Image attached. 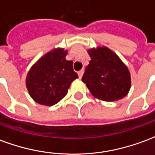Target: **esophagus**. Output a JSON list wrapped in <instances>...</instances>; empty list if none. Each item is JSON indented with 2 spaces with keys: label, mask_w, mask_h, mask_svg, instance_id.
Wrapping results in <instances>:
<instances>
[{
  "label": "esophagus",
  "mask_w": 155,
  "mask_h": 155,
  "mask_svg": "<svg viewBox=\"0 0 155 155\" xmlns=\"http://www.w3.org/2000/svg\"><path fill=\"white\" fill-rule=\"evenodd\" d=\"M83 74H84V70H80L79 72H78V75H79V78H80V79H81V77H82Z\"/></svg>",
  "instance_id": "obj_1"
}]
</instances>
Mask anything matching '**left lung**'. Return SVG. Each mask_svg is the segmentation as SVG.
<instances>
[{"label": "left lung", "mask_w": 155, "mask_h": 155, "mask_svg": "<svg viewBox=\"0 0 155 155\" xmlns=\"http://www.w3.org/2000/svg\"><path fill=\"white\" fill-rule=\"evenodd\" d=\"M91 60L82 81L93 96L106 101L120 100L130 90V73L118 57L107 48L89 50Z\"/></svg>", "instance_id": "obj_1"}]
</instances>
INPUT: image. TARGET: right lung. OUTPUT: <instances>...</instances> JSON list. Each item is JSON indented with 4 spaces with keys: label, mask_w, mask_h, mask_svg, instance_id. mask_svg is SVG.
<instances>
[{
    "label": "right lung",
    "mask_w": 155,
    "mask_h": 155,
    "mask_svg": "<svg viewBox=\"0 0 155 155\" xmlns=\"http://www.w3.org/2000/svg\"><path fill=\"white\" fill-rule=\"evenodd\" d=\"M66 51L56 49L42 57L27 76L30 96L38 103L54 106L66 96L72 81L78 78L73 61L65 59Z\"/></svg>",
    "instance_id": "add662e5"
}]
</instances>
